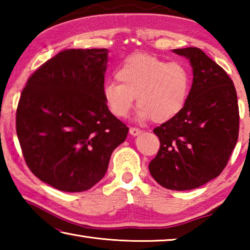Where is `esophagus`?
<instances>
[{
	"label": "esophagus",
	"instance_id": "obj_1",
	"mask_svg": "<svg viewBox=\"0 0 250 250\" xmlns=\"http://www.w3.org/2000/svg\"><path fill=\"white\" fill-rule=\"evenodd\" d=\"M129 131L131 135H138L142 132V130H140L139 128H134V126H131Z\"/></svg>",
	"mask_w": 250,
	"mask_h": 250
}]
</instances>
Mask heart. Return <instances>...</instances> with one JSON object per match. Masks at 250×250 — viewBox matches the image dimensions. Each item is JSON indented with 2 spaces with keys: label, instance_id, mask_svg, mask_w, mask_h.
<instances>
[{
  "label": "heart",
  "instance_id": "b5f03b06",
  "mask_svg": "<svg viewBox=\"0 0 250 250\" xmlns=\"http://www.w3.org/2000/svg\"><path fill=\"white\" fill-rule=\"evenodd\" d=\"M116 77L119 83H108L103 94L117 118L128 116L137 98L139 119L163 124L182 111L191 89V76L183 65L147 53L126 56Z\"/></svg>",
  "mask_w": 250,
  "mask_h": 250
}]
</instances>
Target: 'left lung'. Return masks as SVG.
<instances>
[{
    "label": "left lung",
    "mask_w": 250,
    "mask_h": 250,
    "mask_svg": "<svg viewBox=\"0 0 250 250\" xmlns=\"http://www.w3.org/2000/svg\"><path fill=\"white\" fill-rule=\"evenodd\" d=\"M173 52L189 59L193 83L182 111L153 130L160 149L149 170L163 188L186 191L217 177L227 166L238 140L239 108L232 80L202 49Z\"/></svg>",
    "instance_id": "obj_1"
}]
</instances>
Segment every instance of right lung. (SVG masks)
<instances>
[{
    "label": "right lung",
    "instance_id": "right-lung-1",
    "mask_svg": "<svg viewBox=\"0 0 250 250\" xmlns=\"http://www.w3.org/2000/svg\"><path fill=\"white\" fill-rule=\"evenodd\" d=\"M108 49H65L39 67L21 94L16 133L29 170L64 192L91 188L129 128L104 99Z\"/></svg>",
    "mask_w": 250,
    "mask_h": 250
}]
</instances>
